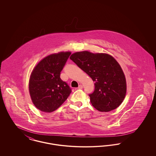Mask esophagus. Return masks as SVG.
<instances>
[{
  "label": "esophagus",
  "instance_id": "esophagus-1",
  "mask_svg": "<svg viewBox=\"0 0 156 156\" xmlns=\"http://www.w3.org/2000/svg\"><path fill=\"white\" fill-rule=\"evenodd\" d=\"M78 89H82V88H83V86H82V85H79V86H78Z\"/></svg>",
  "mask_w": 156,
  "mask_h": 156
}]
</instances>
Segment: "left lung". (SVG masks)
<instances>
[{"label": "left lung", "instance_id": "8db88e82", "mask_svg": "<svg viewBox=\"0 0 156 156\" xmlns=\"http://www.w3.org/2000/svg\"><path fill=\"white\" fill-rule=\"evenodd\" d=\"M92 78L94 92L89 94L92 106L100 112H109L119 107L126 96V78L118 61L106 53L83 51L69 57Z\"/></svg>", "mask_w": 156, "mask_h": 156}]
</instances>
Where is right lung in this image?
Returning <instances> with one entry per match:
<instances>
[{
  "instance_id": "right-lung-1",
  "label": "right lung",
  "mask_w": 156,
  "mask_h": 156,
  "mask_svg": "<svg viewBox=\"0 0 156 156\" xmlns=\"http://www.w3.org/2000/svg\"><path fill=\"white\" fill-rule=\"evenodd\" d=\"M71 52L61 51L41 59L30 75L29 89L34 105L41 111L50 113L57 109L71 92L69 87L60 78Z\"/></svg>"
}]
</instances>
